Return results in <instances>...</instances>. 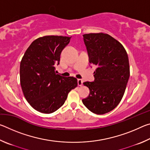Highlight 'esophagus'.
Returning a JSON list of instances; mask_svg holds the SVG:
<instances>
[{
	"label": "esophagus",
	"instance_id": "esophagus-1",
	"mask_svg": "<svg viewBox=\"0 0 150 150\" xmlns=\"http://www.w3.org/2000/svg\"><path fill=\"white\" fill-rule=\"evenodd\" d=\"M77 82H78V85L79 86H82V85H83L82 79H77Z\"/></svg>",
	"mask_w": 150,
	"mask_h": 150
}]
</instances>
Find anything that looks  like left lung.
Listing matches in <instances>:
<instances>
[{
	"mask_svg": "<svg viewBox=\"0 0 150 150\" xmlns=\"http://www.w3.org/2000/svg\"><path fill=\"white\" fill-rule=\"evenodd\" d=\"M89 63L97 65L93 82L83 83L90 90L83 103L96 115L112 110L120 103L130 77L126 51L120 42L104 33L83 35Z\"/></svg>",
	"mask_w": 150,
	"mask_h": 150,
	"instance_id": "left-lung-1",
	"label": "left lung"
}]
</instances>
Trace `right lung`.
Here are the masks:
<instances>
[{
    "label": "right lung",
    "instance_id": "1",
    "mask_svg": "<svg viewBox=\"0 0 150 150\" xmlns=\"http://www.w3.org/2000/svg\"><path fill=\"white\" fill-rule=\"evenodd\" d=\"M71 37L45 35L35 40L20 62V77L22 92L35 110L50 114L59 109L68 93L77 86V79L57 74L62 50Z\"/></svg>",
    "mask_w": 150,
    "mask_h": 150
}]
</instances>
